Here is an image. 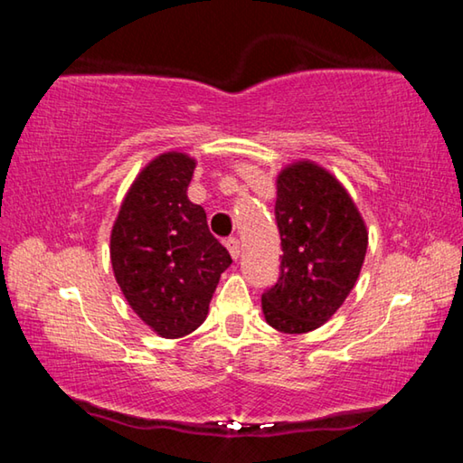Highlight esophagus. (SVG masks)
Wrapping results in <instances>:
<instances>
[{
	"instance_id": "esophagus-1",
	"label": "esophagus",
	"mask_w": 463,
	"mask_h": 463,
	"mask_svg": "<svg viewBox=\"0 0 463 463\" xmlns=\"http://www.w3.org/2000/svg\"><path fill=\"white\" fill-rule=\"evenodd\" d=\"M224 245H226V249H229V253H231V257L234 261L239 260V255H241V242H239V239L237 237H229L224 241Z\"/></svg>"
}]
</instances>
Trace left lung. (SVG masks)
Listing matches in <instances>:
<instances>
[{
  "label": "left lung",
  "instance_id": "obj_1",
  "mask_svg": "<svg viewBox=\"0 0 463 463\" xmlns=\"http://www.w3.org/2000/svg\"><path fill=\"white\" fill-rule=\"evenodd\" d=\"M276 221L284 255L276 286L261 296L265 320L289 335L315 331L355 286L365 222L339 179L312 161L279 171Z\"/></svg>",
  "mask_w": 463,
  "mask_h": 463
}]
</instances>
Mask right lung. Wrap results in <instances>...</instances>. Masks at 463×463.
<instances>
[{
    "label": "right lung",
    "instance_id": "obj_1",
    "mask_svg": "<svg viewBox=\"0 0 463 463\" xmlns=\"http://www.w3.org/2000/svg\"><path fill=\"white\" fill-rule=\"evenodd\" d=\"M195 159L169 151L137 175L109 234V260L130 308L165 339L195 331L208 315L229 250L187 198Z\"/></svg>",
    "mask_w": 463,
    "mask_h": 463
}]
</instances>
